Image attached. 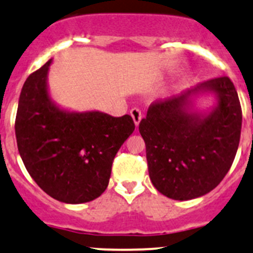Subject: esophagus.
Segmentation results:
<instances>
[{
  "mask_svg": "<svg viewBox=\"0 0 253 253\" xmlns=\"http://www.w3.org/2000/svg\"><path fill=\"white\" fill-rule=\"evenodd\" d=\"M130 116H131L132 121H134L135 126H139L140 122H141V118H142L141 111H140L139 108H132L131 111H130Z\"/></svg>",
  "mask_w": 253,
  "mask_h": 253,
  "instance_id": "34e87169",
  "label": "esophagus"
}]
</instances>
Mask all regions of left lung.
I'll list each match as a JSON object with an SVG mask.
<instances>
[{"label": "left lung", "instance_id": "1", "mask_svg": "<svg viewBox=\"0 0 253 253\" xmlns=\"http://www.w3.org/2000/svg\"><path fill=\"white\" fill-rule=\"evenodd\" d=\"M210 93L215 105L208 111L197 110V98ZM241 123L240 101L228 77L207 80L151 105L139 131L153 186L179 201L212 191L233 165Z\"/></svg>", "mask_w": 253, "mask_h": 253}]
</instances>
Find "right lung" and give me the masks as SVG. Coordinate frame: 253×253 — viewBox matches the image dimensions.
<instances>
[{"label":"right lung","mask_w":253,"mask_h":253,"mask_svg":"<svg viewBox=\"0 0 253 253\" xmlns=\"http://www.w3.org/2000/svg\"><path fill=\"white\" fill-rule=\"evenodd\" d=\"M49 59L23 85L15 118L19 155L35 183L64 204H85L107 189L112 163L135 126L130 116L61 107L48 90Z\"/></svg>","instance_id":"right-lung-1"}]
</instances>
